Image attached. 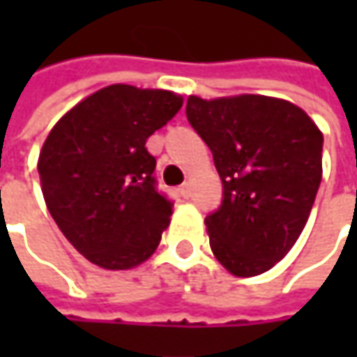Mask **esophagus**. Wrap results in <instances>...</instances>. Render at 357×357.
I'll return each instance as SVG.
<instances>
[{
    "instance_id": "esophagus-1",
    "label": "esophagus",
    "mask_w": 357,
    "mask_h": 357,
    "mask_svg": "<svg viewBox=\"0 0 357 357\" xmlns=\"http://www.w3.org/2000/svg\"><path fill=\"white\" fill-rule=\"evenodd\" d=\"M178 192H181L185 199H188V197H190V185H188V183H185V185L178 188Z\"/></svg>"
}]
</instances>
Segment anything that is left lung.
Segmentation results:
<instances>
[{
    "mask_svg": "<svg viewBox=\"0 0 357 357\" xmlns=\"http://www.w3.org/2000/svg\"><path fill=\"white\" fill-rule=\"evenodd\" d=\"M186 117L225 188L204 220L214 258L240 278L268 272L308 222L322 181V130L298 105L250 93L190 95Z\"/></svg>",
    "mask_w": 357,
    "mask_h": 357,
    "instance_id": "1",
    "label": "left lung"
}]
</instances>
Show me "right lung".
Returning a JSON list of instances; mask_svg holds the SVG:
<instances>
[{
	"mask_svg": "<svg viewBox=\"0 0 357 357\" xmlns=\"http://www.w3.org/2000/svg\"><path fill=\"white\" fill-rule=\"evenodd\" d=\"M183 107V95L117 83L79 101L41 146L37 171L57 227L89 262L130 270L157 250L172 202L155 188L146 139Z\"/></svg>",
	"mask_w": 357,
	"mask_h": 357,
	"instance_id": "1",
	"label": "right lung"
}]
</instances>
